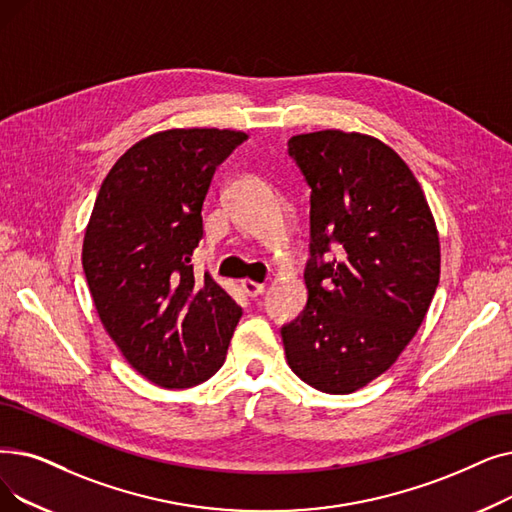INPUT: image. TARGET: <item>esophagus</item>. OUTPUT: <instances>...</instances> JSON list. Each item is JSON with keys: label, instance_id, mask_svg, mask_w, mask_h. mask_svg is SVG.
<instances>
[{"label": "esophagus", "instance_id": "34e87169", "mask_svg": "<svg viewBox=\"0 0 512 512\" xmlns=\"http://www.w3.org/2000/svg\"><path fill=\"white\" fill-rule=\"evenodd\" d=\"M240 286H242V291H244V295H247V297H259L265 291L263 284L253 282V280H242Z\"/></svg>", "mask_w": 512, "mask_h": 512}]
</instances>
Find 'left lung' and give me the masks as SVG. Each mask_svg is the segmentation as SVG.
<instances>
[{"label": "left lung", "mask_w": 512, "mask_h": 512, "mask_svg": "<svg viewBox=\"0 0 512 512\" xmlns=\"http://www.w3.org/2000/svg\"><path fill=\"white\" fill-rule=\"evenodd\" d=\"M311 190L307 305L280 328L286 362L324 393L362 389L416 335L439 284L435 219L381 140L326 129L288 140Z\"/></svg>", "instance_id": "left-lung-1"}]
</instances>
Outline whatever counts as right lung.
I'll list each match as a JSON object with an SVG mask.
<instances>
[{
  "instance_id": "right-lung-1",
  "label": "right lung",
  "mask_w": 512,
  "mask_h": 512,
  "mask_svg": "<svg viewBox=\"0 0 512 512\" xmlns=\"http://www.w3.org/2000/svg\"><path fill=\"white\" fill-rule=\"evenodd\" d=\"M249 136L167 129L108 171L83 238V272L106 332L154 385L186 389L226 360L242 316L209 274L196 278L203 203L215 169Z\"/></svg>"
}]
</instances>
